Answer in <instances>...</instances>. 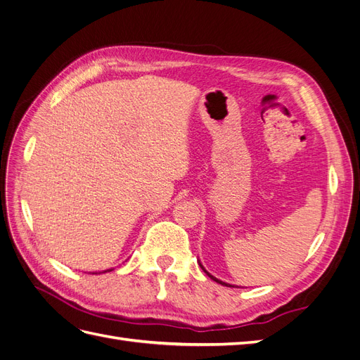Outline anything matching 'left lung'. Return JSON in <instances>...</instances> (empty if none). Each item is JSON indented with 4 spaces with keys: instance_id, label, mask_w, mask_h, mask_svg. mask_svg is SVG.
<instances>
[{
    "instance_id": "8db88e82",
    "label": "left lung",
    "mask_w": 360,
    "mask_h": 360,
    "mask_svg": "<svg viewBox=\"0 0 360 360\" xmlns=\"http://www.w3.org/2000/svg\"><path fill=\"white\" fill-rule=\"evenodd\" d=\"M200 266H201V263H200ZM201 269H202V270L205 271V274H207V275H209V278H212L213 281H216V282H217V284H221V285H225V287H234V285H230V284H226V282H222V281H219V279H216V278H214V276H212V275L209 274V271H207V270H205V269H204L202 266H201Z\"/></svg>"
}]
</instances>
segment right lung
<instances>
[{
    "label": "right lung",
    "instance_id": "add662e5",
    "mask_svg": "<svg viewBox=\"0 0 360 360\" xmlns=\"http://www.w3.org/2000/svg\"><path fill=\"white\" fill-rule=\"evenodd\" d=\"M112 270V269H111ZM111 270H105V271H111Z\"/></svg>",
    "mask_w": 360,
    "mask_h": 360
}]
</instances>
